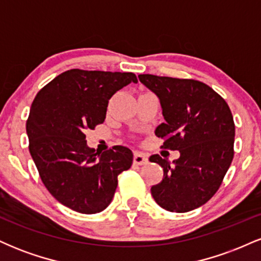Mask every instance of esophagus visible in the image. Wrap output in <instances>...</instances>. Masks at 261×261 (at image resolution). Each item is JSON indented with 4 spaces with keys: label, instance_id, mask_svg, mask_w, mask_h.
I'll return each mask as SVG.
<instances>
[{
    "label": "esophagus",
    "instance_id": "obj_1",
    "mask_svg": "<svg viewBox=\"0 0 261 261\" xmlns=\"http://www.w3.org/2000/svg\"><path fill=\"white\" fill-rule=\"evenodd\" d=\"M148 162L147 155L141 153V152H135L134 154V163L135 164H139V166H143Z\"/></svg>",
    "mask_w": 261,
    "mask_h": 261
}]
</instances>
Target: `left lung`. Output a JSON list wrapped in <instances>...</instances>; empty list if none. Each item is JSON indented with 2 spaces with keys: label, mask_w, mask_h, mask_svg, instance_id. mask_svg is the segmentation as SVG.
<instances>
[{
  "label": "left lung",
  "mask_w": 261,
  "mask_h": 261,
  "mask_svg": "<svg viewBox=\"0 0 261 261\" xmlns=\"http://www.w3.org/2000/svg\"><path fill=\"white\" fill-rule=\"evenodd\" d=\"M160 98L164 122L155 128L162 147L179 151L170 163L160 154L149 161L163 168V179L151 188L155 202L170 212L200 207L216 194L234 155V121L226 100L196 80L140 74Z\"/></svg>",
  "instance_id": "8db88e82"
}]
</instances>
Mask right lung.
Wrapping results in <instances>:
<instances>
[{
	"instance_id": "obj_1",
	"label": "right lung",
	"mask_w": 261,
	"mask_h": 261,
	"mask_svg": "<svg viewBox=\"0 0 261 261\" xmlns=\"http://www.w3.org/2000/svg\"><path fill=\"white\" fill-rule=\"evenodd\" d=\"M137 82L133 72L68 70L38 92L27 120L29 152L49 193L66 207L97 214L112 202L118 175L133 164L124 146L103 153L87 146L86 131L103 124L109 99Z\"/></svg>"
}]
</instances>
